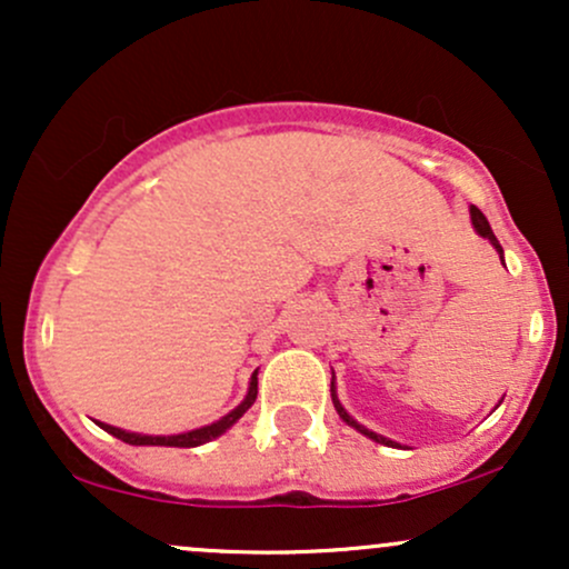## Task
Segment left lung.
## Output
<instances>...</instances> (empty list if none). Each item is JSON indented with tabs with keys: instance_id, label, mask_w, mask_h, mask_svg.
<instances>
[{
	"instance_id": "obj_1",
	"label": "left lung",
	"mask_w": 569,
	"mask_h": 569,
	"mask_svg": "<svg viewBox=\"0 0 569 569\" xmlns=\"http://www.w3.org/2000/svg\"><path fill=\"white\" fill-rule=\"evenodd\" d=\"M471 221H473V227H476V232L481 234V238H487L489 243H492L495 248H498V253H500V259H502V248H500V243H498V238H495V232H492V227H489V221H487V217L485 213L479 211V208L476 206H471ZM331 401H335V409H337V415L342 417L345 422H348L350 428H356L358 433H363V436H369L371 441H377V443H385V447H398L396 441H390V439H385V436H380V433H375V430H369V428H363V426H358L356 420H352V417L348 415V411H345V407L342 403H339V398H337V393H335V382H331Z\"/></svg>"
}]
</instances>
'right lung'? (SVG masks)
<instances>
[{
  "label": "right lung",
  "mask_w": 569,
  "mask_h": 569,
  "mask_svg": "<svg viewBox=\"0 0 569 569\" xmlns=\"http://www.w3.org/2000/svg\"><path fill=\"white\" fill-rule=\"evenodd\" d=\"M257 401V371L251 375V385H248V393L243 401L234 407L230 415H224L221 420L211 422V426H202L198 430H189V433H179V436H141V433H128V430L122 428H114V426H107V422H98L107 433H112L114 439L126 441V443H133V447H200V443L217 439V436L224 433L227 428H232L234 422L240 420V417L246 415L248 409H251V403Z\"/></svg>",
  "instance_id": "1"
}]
</instances>
